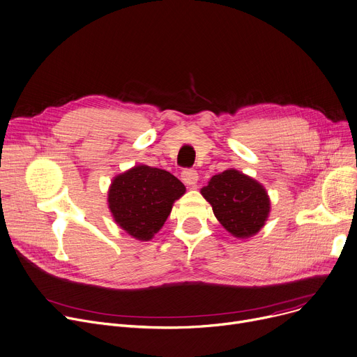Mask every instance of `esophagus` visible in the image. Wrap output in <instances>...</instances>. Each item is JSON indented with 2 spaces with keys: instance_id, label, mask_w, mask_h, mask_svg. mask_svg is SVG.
<instances>
[{
  "instance_id": "obj_1",
  "label": "esophagus",
  "mask_w": 357,
  "mask_h": 357,
  "mask_svg": "<svg viewBox=\"0 0 357 357\" xmlns=\"http://www.w3.org/2000/svg\"><path fill=\"white\" fill-rule=\"evenodd\" d=\"M181 176H182V181L189 186H195L198 183V179H199L198 172L194 171V169H185Z\"/></svg>"
}]
</instances>
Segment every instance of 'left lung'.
Returning a JSON list of instances; mask_svg holds the SVG:
<instances>
[{
	"label": "left lung",
	"instance_id": "8db88e82",
	"mask_svg": "<svg viewBox=\"0 0 357 357\" xmlns=\"http://www.w3.org/2000/svg\"><path fill=\"white\" fill-rule=\"evenodd\" d=\"M201 195L211 204L220 224L238 240L258 234L271 211L266 188L234 168L213 175Z\"/></svg>",
	"mask_w": 357,
	"mask_h": 357
}]
</instances>
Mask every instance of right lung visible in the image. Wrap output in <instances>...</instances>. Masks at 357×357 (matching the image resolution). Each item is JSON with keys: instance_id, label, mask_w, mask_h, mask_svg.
<instances>
[{"instance_id": "1", "label": "right lung", "mask_w": 357, "mask_h": 357, "mask_svg": "<svg viewBox=\"0 0 357 357\" xmlns=\"http://www.w3.org/2000/svg\"><path fill=\"white\" fill-rule=\"evenodd\" d=\"M185 191V185L171 172L135 165L112 179L107 205L113 221L132 238L149 241Z\"/></svg>"}]
</instances>
